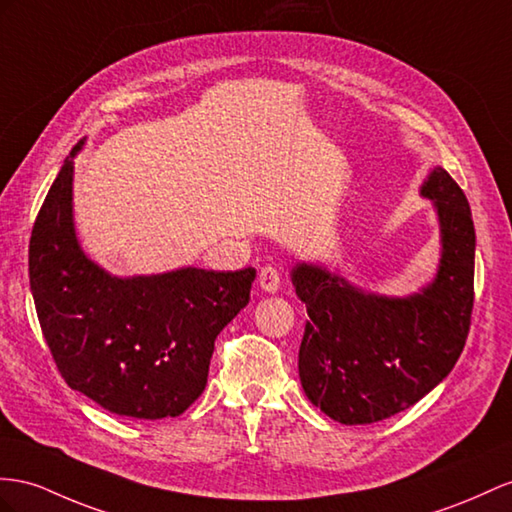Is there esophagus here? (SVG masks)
Wrapping results in <instances>:
<instances>
[{
  "mask_svg": "<svg viewBox=\"0 0 512 512\" xmlns=\"http://www.w3.org/2000/svg\"><path fill=\"white\" fill-rule=\"evenodd\" d=\"M257 283H259V287H261V290H264V292H268V294H277V292H279V287H281V281H279V270L274 268V266L261 268Z\"/></svg>",
  "mask_w": 512,
  "mask_h": 512,
  "instance_id": "obj_1",
  "label": "esophagus"
}]
</instances>
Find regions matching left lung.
<instances>
[{
	"label": "left lung",
	"instance_id": "8db88e82",
	"mask_svg": "<svg viewBox=\"0 0 512 512\" xmlns=\"http://www.w3.org/2000/svg\"><path fill=\"white\" fill-rule=\"evenodd\" d=\"M419 196L435 209L441 248L435 277L417 292L365 290L320 261H296L290 270L309 313L298 350L300 385L339 424H374L409 409L463 352L474 307L471 209L441 166L430 168Z\"/></svg>",
	"mask_w": 512,
	"mask_h": 512
}]
</instances>
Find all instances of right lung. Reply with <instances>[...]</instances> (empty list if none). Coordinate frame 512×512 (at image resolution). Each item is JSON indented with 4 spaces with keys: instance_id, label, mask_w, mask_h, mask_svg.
Wrapping results in <instances>:
<instances>
[{
    "instance_id": "obj_1",
    "label": "right lung",
    "mask_w": 512,
    "mask_h": 512,
    "mask_svg": "<svg viewBox=\"0 0 512 512\" xmlns=\"http://www.w3.org/2000/svg\"><path fill=\"white\" fill-rule=\"evenodd\" d=\"M84 144L64 160L32 229L38 322L71 389L123 417H177L203 393L216 337L251 300L255 268L119 277L99 266L77 240L73 216Z\"/></svg>"
}]
</instances>
